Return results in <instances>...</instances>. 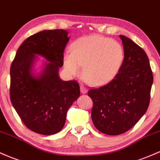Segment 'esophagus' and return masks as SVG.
Returning a JSON list of instances; mask_svg holds the SVG:
<instances>
[{"instance_id": "obj_1", "label": "esophagus", "mask_w": 160, "mask_h": 160, "mask_svg": "<svg viewBox=\"0 0 160 160\" xmlns=\"http://www.w3.org/2000/svg\"><path fill=\"white\" fill-rule=\"evenodd\" d=\"M80 92H82V93H87V89L83 85L80 86Z\"/></svg>"}]
</instances>
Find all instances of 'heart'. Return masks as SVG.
Here are the masks:
<instances>
[{
  "label": "heart",
  "mask_w": 160,
  "mask_h": 160,
  "mask_svg": "<svg viewBox=\"0 0 160 160\" xmlns=\"http://www.w3.org/2000/svg\"><path fill=\"white\" fill-rule=\"evenodd\" d=\"M66 53L64 64L68 73L83 75L89 83L102 86L111 82L122 68L124 50L118 42L104 36L92 35L77 39Z\"/></svg>",
  "instance_id": "b5f03b06"
}]
</instances>
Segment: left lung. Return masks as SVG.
<instances>
[{
	"label": "left lung",
	"mask_w": 160,
	"mask_h": 160,
	"mask_svg": "<svg viewBox=\"0 0 160 160\" xmlns=\"http://www.w3.org/2000/svg\"><path fill=\"white\" fill-rule=\"evenodd\" d=\"M124 60L118 75L99 88L91 89L93 102L91 117L96 129L108 135H118L132 128L148 108L153 77L143 48L120 35Z\"/></svg>",
	"instance_id": "left-lung-1"
}]
</instances>
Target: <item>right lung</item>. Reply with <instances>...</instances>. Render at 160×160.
I'll use <instances>...</instances> for the list:
<instances>
[{"instance_id": "obj_1", "label": "right lung", "mask_w": 160, "mask_h": 160, "mask_svg": "<svg viewBox=\"0 0 160 160\" xmlns=\"http://www.w3.org/2000/svg\"><path fill=\"white\" fill-rule=\"evenodd\" d=\"M64 29L44 30L29 36L17 50L10 67V96L24 124L43 135L57 134L64 127L68 108L80 96L75 80L64 81L58 71L69 41ZM36 55L49 61L38 75L32 67Z\"/></svg>"}]
</instances>
